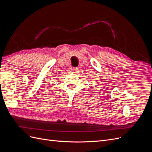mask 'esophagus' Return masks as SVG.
Here are the masks:
<instances>
[{
    "mask_svg": "<svg viewBox=\"0 0 152 152\" xmlns=\"http://www.w3.org/2000/svg\"><path fill=\"white\" fill-rule=\"evenodd\" d=\"M71 70H72V72H73V73H77V70H78V68H72V69H71Z\"/></svg>",
    "mask_w": 152,
    "mask_h": 152,
    "instance_id": "1",
    "label": "esophagus"
}]
</instances>
